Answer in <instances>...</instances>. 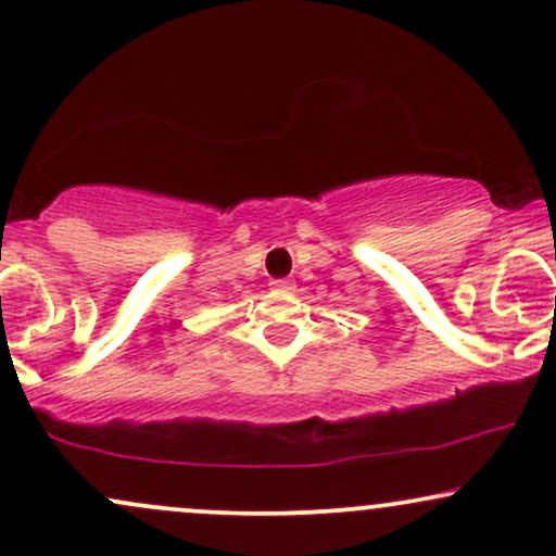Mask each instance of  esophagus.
<instances>
[{
    "label": "esophagus",
    "instance_id": "esophagus-1",
    "mask_svg": "<svg viewBox=\"0 0 556 556\" xmlns=\"http://www.w3.org/2000/svg\"><path fill=\"white\" fill-rule=\"evenodd\" d=\"M270 286L276 291H293V280H289V278H276V280H270Z\"/></svg>",
    "mask_w": 556,
    "mask_h": 556
}]
</instances>
